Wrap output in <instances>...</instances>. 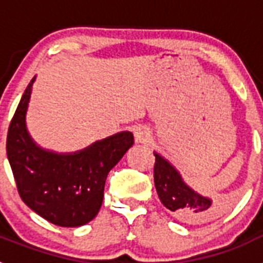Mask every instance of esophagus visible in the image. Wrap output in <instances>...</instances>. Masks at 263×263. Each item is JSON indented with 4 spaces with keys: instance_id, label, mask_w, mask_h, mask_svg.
<instances>
[{
    "instance_id": "obj_1",
    "label": "esophagus",
    "mask_w": 263,
    "mask_h": 263,
    "mask_svg": "<svg viewBox=\"0 0 263 263\" xmlns=\"http://www.w3.org/2000/svg\"><path fill=\"white\" fill-rule=\"evenodd\" d=\"M134 138H136V142L138 143L148 142L150 133H148L146 129H143V127H138V129H136V132H134Z\"/></svg>"
}]
</instances>
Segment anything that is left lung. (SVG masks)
Here are the masks:
<instances>
[{"mask_svg":"<svg viewBox=\"0 0 263 263\" xmlns=\"http://www.w3.org/2000/svg\"><path fill=\"white\" fill-rule=\"evenodd\" d=\"M154 183L160 201L185 222L208 221L216 215V205L211 197L195 191L170 160L154 152Z\"/></svg>","mask_w":263,"mask_h":263,"instance_id":"left-lung-1","label":"left lung"}]
</instances>
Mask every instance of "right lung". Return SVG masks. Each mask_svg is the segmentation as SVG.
<instances>
[{
	"mask_svg": "<svg viewBox=\"0 0 263 263\" xmlns=\"http://www.w3.org/2000/svg\"><path fill=\"white\" fill-rule=\"evenodd\" d=\"M32 78L10 122L6 153L23 203L59 227L76 228L93 220L104 199L105 180L134 143L130 132H120L75 153L39 146L26 126Z\"/></svg>",
	"mask_w": 263,
	"mask_h": 263,
	"instance_id": "obj_1",
	"label": "right lung"
}]
</instances>
